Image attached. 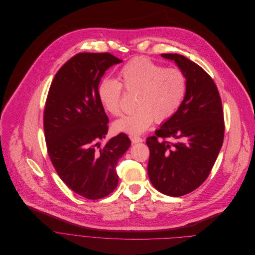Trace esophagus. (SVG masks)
Returning a JSON list of instances; mask_svg holds the SVG:
<instances>
[{"label":"esophagus","mask_w":255,"mask_h":255,"mask_svg":"<svg viewBox=\"0 0 255 255\" xmlns=\"http://www.w3.org/2000/svg\"><path fill=\"white\" fill-rule=\"evenodd\" d=\"M130 139H131V142L132 143H136V142H141L143 141V138L139 137V136H136V135H131L130 136Z\"/></svg>","instance_id":"1"}]
</instances>
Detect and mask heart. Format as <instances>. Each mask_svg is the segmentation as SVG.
I'll return each mask as SVG.
<instances>
[{
  "label": "heart",
  "mask_w": 255,
  "mask_h": 255,
  "mask_svg": "<svg viewBox=\"0 0 255 255\" xmlns=\"http://www.w3.org/2000/svg\"><path fill=\"white\" fill-rule=\"evenodd\" d=\"M119 81L101 80L97 97L110 115H121L123 89L134 93L135 111L114 124V129L131 134L146 130L154 123L169 121L180 108L187 90V78L179 68H164L146 57H135L127 62L118 73Z\"/></svg>",
  "instance_id": "1"
}]
</instances>
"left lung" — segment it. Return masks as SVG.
Instances as JSON below:
<instances>
[{"label": "left lung", "mask_w": 255, "mask_h": 255, "mask_svg": "<svg viewBox=\"0 0 255 255\" xmlns=\"http://www.w3.org/2000/svg\"><path fill=\"white\" fill-rule=\"evenodd\" d=\"M162 56L184 72L187 90L176 114L146 138L147 174L159 192L180 197L208 178L223 143L224 115L218 88L204 69L180 54Z\"/></svg>", "instance_id": "obj_1"}]
</instances>
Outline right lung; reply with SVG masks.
<instances>
[{
  "label": "right lung",
  "mask_w": 255,
  "mask_h": 255,
  "mask_svg": "<svg viewBox=\"0 0 255 255\" xmlns=\"http://www.w3.org/2000/svg\"><path fill=\"white\" fill-rule=\"evenodd\" d=\"M123 60L111 53H78L56 73L44 109L49 158L58 176L76 194L90 200L118 187L117 165L130 145L121 132L105 145L109 118L97 97L100 78Z\"/></svg>",
  "instance_id": "add662e5"
}]
</instances>
